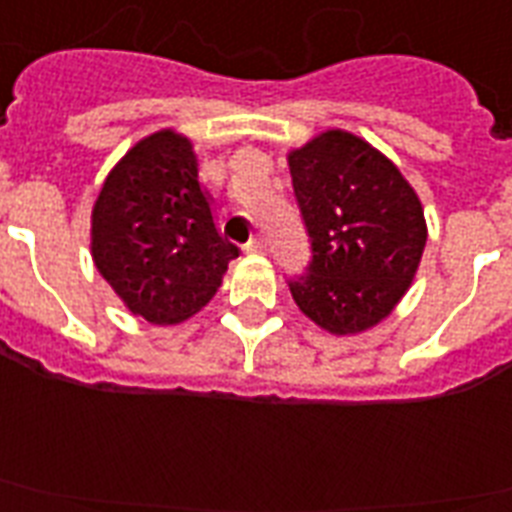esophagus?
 <instances>
[{
	"instance_id": "34e87169",
	"label": "esophagus",
	"mask_w": 512,
	"mask_h": 512,
	"mask_svg": "<svg viewBox=\"0 0 512 512\" xmlns=\"http://www.w3.org/2000/svg\"><path fill=\"white\" fill-rule=\"evenodd\" d=\"M248 253H266V240L264 238H251L246 246Z\"/></svg>"
}]
</instances>
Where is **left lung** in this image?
<instances>
[{
  "label": "left lung",
  "mask_w": 512,
  "mask_h": 512,
  "mask_svg": "<svg viewBox=\"0 0 512 512\" xmlns=\"http://www.w3.org/2000/svg\"><path fill=\"white\" fill-rule=\"evenodd\" d=\"M311 274L290 282L303 314L335 337L382 324L408 293L426 248L421 198L361 135L329 128L287 151Z\"/></svg>",
  "instance_id": "left-lung-1"
}]
</instances>
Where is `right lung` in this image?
I'll list each match as a JSON object with an SVG mask.
<instances>
[{
	"instance_id": "obj_1",
	"label": "right lung",
	"mask_w": 512,
	"mask_h": 512,
	"mask_svg": "<svg viewBox=\"0 0 512 512\" xmlns=\"http://www.w3.org/2000/svg\"><path fill=\"white\" fill-rule=\"evenodd\" d=\"M235 256L214 227L188 135L156 130L109 170L91 211V259L130 314L156 327L196 316Z\"/></svg>"
}]
</instances>
